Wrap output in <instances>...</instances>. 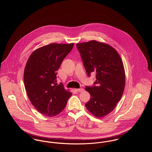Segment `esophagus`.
I'll return each mask as SVG.
<instances>
[{
	"instance_id": "obj_1",
	"label": "esophagus",
	"mask_w": 152,
	"mask_h": 152,
	"mask_svg": "<svg viewBox=\"0 0 152 152\" xmlns=\"http://www.w3.org/2000/svg\"><path fill=\"white\" fill-rule=\"evenodd\" d=\"M84 88H78V89H77V91H78V92H83V91H84Z\"/></svg>"
}]
</instances>
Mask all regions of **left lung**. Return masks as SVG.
Listing matches in <instances>:
<instances>
[{
    "instance_id": "8db88e82",
    "label": "left lung",
    "mask_w": 152,
    "mask_h": 152,
    "mask_svg": "<svg viewBox=\"0 0 152 152\" xmlns=\"http://www.w3.org/2000/svg\"><path fill=\"white\" fill-rule=\"evenodd\" d=\"M87 75L96 74L94 86L86 87L90 100L86 104L95 116L102 118L110 113L123 95L125 73L117 51L107 44L95 40L77 44Z\"/></svg>"
}]
</instances>
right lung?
I'll use <instances>...</instances> for the list:
<instances>
[{
  "instance_id": "1",
  "label": "right lung",
  "mask_w": 152,
  "mask_h": 152,
  "mask_svg": "<svg viewBox=\"0 0 152 152\" xmlns=\"http://www.w3.org/2000/svg\"><path fill=\"white\" fill-rule=\"evenodd\" d=\"M74 43H52L34 51L24 71V83L27 96L40 113L54 116L65 108L72 93L62 83L57 85V71L71 51Z\"/></svg>"
}]
</instances>
